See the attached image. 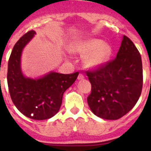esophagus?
<instances>
[{"mask_svg":"<svg viewBox=\"0 0 151 151\" xmlns=\"http://www.w3.org/2000/svg\"><path fill=\"white\" fill-rule=\"evenodd\" d=\"M83 78H85V76H84V75L82 74V73H79L78 76V79L80 80V79H83Z\"/></svg>","mask_w":151,"mask_h":151,"instance_id":"1","label":"esophagus"}]
</instances>
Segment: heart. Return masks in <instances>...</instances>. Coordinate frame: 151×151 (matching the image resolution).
<instances>
[{"label": "heart", "mask_w": 151, "mask_h": 151, "mask_svg": "<svg viewBox=\"0 0 151 151\" xmlns=\"http://www.w3.org/2000/svg\"><path fill=\"white\" fill-rule=\"evenodd\" d=\"M76 51L82 55H87L85 60L86 66L97 68L110 59L112 48L107 44H104L101 40L93 38L81 42L77 46Z\"/></svg>", "instance_id": "b5f03b06"}]
</instances>
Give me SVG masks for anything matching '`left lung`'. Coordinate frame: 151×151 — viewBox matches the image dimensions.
<instances>
[{
	"label": "left lung",
	"instance_id": "1",
	"mask_svg": "<svg viewBox=\"0 0 151 151\" xmlns=\"http://www.w3.org/2000/svg\"><path fill=\"white\" fill-rule=\"evenodd\" d=\"M91 84L87 98L92 113L116 120L129 113L139 99L143 86L141 54L132 40L124 35L115 59L86 72Z\"/></svg>",
	"mask_w": 151,
	"mask_h": 151
}]
</instances>
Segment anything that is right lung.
Listing matches in <instances>:
<instances>
[{"instance_id": "add662e5", "label": "right lung", "mask_w": 151, "mask_h": 151, "mask_svg": "<svg viewBox=\"0 0 151 151\" xmlns=\"http://www.w3.org/2000/svg\"><path fill=\"white\" fill-rule=\"evenodd\" d=\"M35 34V31H29L13 47L8 61L7 84L10 97L19 111L32 119L44 120L59 111L63 93L74 83L78 73L50 72L38 79L24 76L20 66L21 54Z\"/></svg>"}]
</instances>
